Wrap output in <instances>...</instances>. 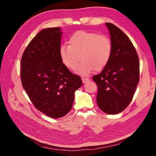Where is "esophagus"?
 I'll return each mask as SVG.
<instances>
[{"label": "esophagus", "instance_id": "1", "mask_svg": "<svg viewBox=\"0 0 156 156\" xmlns=\"http://www.w3.org/2000/svg\"><path fill=\"white\" fill-rule=\"evenodd\" d=\"M89 79L88 78H84V77H83V78H82V81H83V83H87L88 81H89Z\"/></svg>", "mask_w": 156, "mask_h": 156}]
</instances>
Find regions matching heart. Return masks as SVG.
Returning a JSON list of instances; mask_svg holds the SVG:
<instances>
[{
	"label": "heart",
	"mask_w": 156,
	"mask_h": 156,
	"mask_svg": "<svg viewBox=\"0 0 156 156\" xmlns=\"http://www.w3.org/2000/svg\"><path fill=\"white\" fill-rule=\"evenodd\" d=\"M69 45H61L60 56L63 64L70 69L77 66L79 56L82 60L76 72L87 75L95 68L100 70L109 62L112 46L109 37L95 32L79 30L70 36Z\"/></svg>",
	"instance_id": "b5f03b06"
}]
</instances>
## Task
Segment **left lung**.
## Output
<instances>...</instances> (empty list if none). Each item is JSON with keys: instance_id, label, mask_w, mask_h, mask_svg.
Masks as SVG:
<instances>
[{"instance_id": "left-lung-1", "label": "left lung", "mask_w": 156, "mask_h": 156, "mask_svg": "<svg viewBox=\"0 0 156 156\" xmlns=\"http://www.w3.org/2000/svg\"><path fill=\"white\" fill-rule=\"evenodd\" d=\"M112 46L111 57L100 73L92 79L97 84L96 101L105 113L123 111L133 99L139 81V60L129 37L115 25L106 23Z\"/></svg>"}]
</instances>
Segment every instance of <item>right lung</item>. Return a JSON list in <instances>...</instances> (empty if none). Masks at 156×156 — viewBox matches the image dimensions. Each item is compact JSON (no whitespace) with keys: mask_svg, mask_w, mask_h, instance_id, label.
Segmentation results:
<instances>
[{"mask_svg":"<svg viewBox=\"0 0 156 156\" xmlns=\"http://www.w3.org/2000/svg\"><path fill=\"white\" fill-rule=\"evenodd\" d=\"M60 27L43 29L23 52L21 79L23 88L37 110L53 119L67 115L74 93L82 85L79 76L61 60Z\"/></svg>","mask_w":156,"mask_h":156,"instance_id":"1","label":"right lung"}]
</instances>
